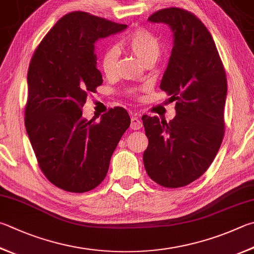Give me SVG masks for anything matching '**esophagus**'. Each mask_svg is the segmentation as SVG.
<instances>
[{
    "mask_svg": "<svg viewBox=\"0 0 254 254\" xmlns=\"http://www.w3.org/2000/svg\"><path fill=\"white\" fill-rule=\"evenodd\" d=\"M143 123L140 120V118H137L136 115L135 117H132L131 118V124H130V127L132 128V130H140V128L142 127Z\"/></svg>",
    "mask_w": 254,
    "mask_h": 254,
    "instance_id": "1",
    "label": "esophagus"
}]
</instances>
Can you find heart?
<instances>
[{"mask_svg":"<svg viewBox=\"0 0 254 254\" xmlns=\"http://www.w3.org/2000/svg\"><path fill=\"white\" fill-rule=\"evenodd\" d=\"M123 44L144 64L154 63L161 54V43L158 38L149 30L139 27L133 30L123 39ZM119 59V49L115 45H110L101 54L100 64L103 73L111 77L117 71V62ZM130 95L135 96L136 90H128Z\"/></svg>","mask_w":254,"mask_h":254,"instance_id":"1","label":"heart"}]
</instances>
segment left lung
<instances>
[{
    "label": "left lung",
    "instance_id": "8db88e82",
    "mask_svg": "<svg viewBox=\"0 0 254 254\" xmlns=\"http://www.w3.org/2000/svg\"><path fill=\"white\" fill-rule=\"evenodd\" d=\"M149 21L172 29L174 45L161 90L175 101L170 122L143 115L149 145L143 162L149 177L163 188L186 187L203 174L224 136L228 83L209 30L194 14L179 7L156 11Z\"/></svg>",
    "mask_w": 254,
    "mask_h": 254
}]
</instances>
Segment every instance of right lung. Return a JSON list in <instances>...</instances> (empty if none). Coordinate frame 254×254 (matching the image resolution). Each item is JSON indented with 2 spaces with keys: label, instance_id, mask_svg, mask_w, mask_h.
Instances as JSON below:
<instances>
[{
  "label": "right lung",
  "instance_id": "add662e5",
  "mask_svg": "<svg viewBox=\"0 0 254 254\" xmlns=\"http://www.w3.org/2000/svg\"><path fill=\"white\" fill-rule=\"evenodd\" d=\"M90 13H67L32 55L27 71L25 127L41 171L55 187L83 193L108 173L118 143L130 127L126 109L115 107L86 120L87 94L103 83L94 43L127 29Z\"/></svg>",
  "mask_w": 254,
  "mask_h": 254
}]
</instances>
